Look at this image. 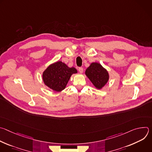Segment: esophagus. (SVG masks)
<instances>
[{"instance_id": "34e87169", "label": "esophagus", "mask_w": 152, "mask_h": 152, "mask_svg": "<svg viewBox=\"0 0 152 152\" xmlns=\"http://www.w3.org/2000/svg\"><path fill=\"white\" fill-rule=\"evenodd\" d=\"M78 70H79V73H82L83 72V69L82 67H79V68L78 69Z\"/></svg>"}]
</instances>
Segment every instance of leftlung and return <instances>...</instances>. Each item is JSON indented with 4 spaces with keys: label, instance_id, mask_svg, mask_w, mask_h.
I'll return each mask as SVG.
<instances>
[{
    "label": "left lung",
    "instance_id": "8db88e82",
    "mask_svg": "<svg viewBox=\"0 0 152 152\" xmlns=\"http://www.w3.org/2000/svg\"><path fill=\"white\" fill-rule=\"evenodd\" d=\"M85 74L98 89L102 88L109 79V75L106 70L97 62L91 63L86 69Z\"/></svg>",
    "mask_w": 152,
    "mask_h": 152
}]
</instances>
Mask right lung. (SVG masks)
Wrapping results in <instances>:
<instances>
[{
	"label": "right lung",
	"instance_id": "add662e5",
	"mask_svg": "<svg viewBox=\"0 0 152 152\" xmlns=\"http://www.w3.org/2000/svg\"><path fill=\"white\" fill-rule=\"evenodd\" d=\"M76 73L75 68H70L66 64L58 61L51 64L43 72L42 79L50 88L56 91H61L66 88L70 76Z\"/></svg>",
	"mask_w": 152,
	"mask_h": 152
}]
</instances>
